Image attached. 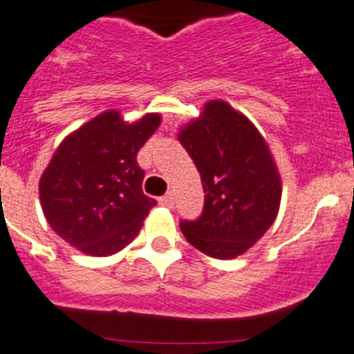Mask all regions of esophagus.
I'll list each match as a JSON object with an SVG mask.
<instances>
[{"instance_id":"obj_1","label":"esophagus","mask_w":354,"mask_h":354,"mask_svg":"<svg viewBox=\"0 0 354 354\" xmlns=\"http://www.w3.org/2000/svg\"><path fill=\"white\" fill-rule=\"evenodd\" d=\"M158 204H160V206H166V207H173V204H174L173 192H167L166 196L160 197V199H158Z\"/></svg>"}]
</instances>
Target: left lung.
<instances>
[{
	"label": "left lung",
	"instance_id": "8db88e82",
	"mask_svg": "<svg viewBox=\"0 0 354 354\" xmlns=\"http://www.w3.org/2000/svg\"><path fill=\"white\" fill-rule=\"evenodd\" d=\"M178 140L201 174L204 209L181 232L204 255L230 260L269 230L281 203V178L259 129L229 102L213 99Z\"/></svg>",
	"mask_w": 354,
	"mask_h": 354
}]
</instances>
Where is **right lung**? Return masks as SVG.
<instances>
[{"mask_svg":"<svg viewBox=\"0 0 354 354\" xmlns=\"http://www.w3.org/2000/svg\"><path fill=\"white\" fill-rule=\"evenodd\" d=\"M160 125L147 113L127 124L108 110L62 140L39 178V201L59 237L91 257L124 250L157 201L145 196L136 155Z\"/></svg>","mask_w":354,"mask_h":354,"instance_id":"right-lung-1","label":"right lung"}]
</instances>
